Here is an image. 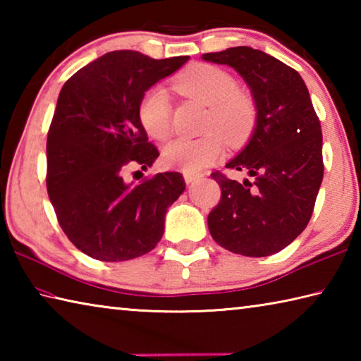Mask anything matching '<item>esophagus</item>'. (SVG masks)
Listing matches in <instances>:
<instances>
[{"label": "esophagus", "mask_w": 361, "mask_h": 361, "mask_svg": "<svg viewBox=\"0 0 361 361\" xmlns=\"http://www.w3.org/2000/svg\"><path fill=\"white\" fill-rule=\"evenodd\" d=\"M200 178H202V175H200V173L185 172V181L188 183V185H191V183H194V181H199Z\"/></svg>", "instance_id": "34e87169"}]
</instances>
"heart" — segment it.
Returning a JSON list of instances; mask_svg holds the SVG:
<instances>
[{
  "instance_id": "b5f03b06",
  "label": "heart",
  "mask_w": 361,
  "mask_h": 361,
  "mask_svg": "<svg viewBox=\"0 0 361 361\" xmlns=\"http://www.w3.org/2000/svg\"><path fill=\"white\" fill-rule=\"evenodd\" d=\"M175 87L209 106L205 130L210 133L170 142L162 152L167 167L197 173L223 156L224 140L235 146L252 135L258 118L256 103L247 92L237 90L235 79L228 71L195 63L176 76ZM138 118L151 137L166 140L172 133V106L167 90L161 85L146 90L138 105Z\"/></svg>"
}]
</instances>
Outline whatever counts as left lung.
<instances>
[{
    "label": "left lung",
    "mask_w": 361,
    "mask_h": 361,
    "mask_svg": "<svg viewBox=\"0 0 361 361\" xmlns=\"http://www.w3.org/2000/svg\"><path fill=\"white\" fill-rule=\"evenodd\" d=\"M202 59L239 73L258 109L245 148L226 164L253 181L212 173L221 200L209 213V231L232 253H279L305 229L323 180L322 129L309 90L296 70L258 49L229 47Z\"/></svg>",
    "instance_id": "8db88e82"
}]
</instances>
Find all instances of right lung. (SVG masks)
<instances>
[{"instance_id":"add662e5","label":"right lung","mask_w":361,"mask_h":361,"mask_svg":"<svg viewBox=\"0 0 361 361\" xmlns=\"http://www.w3.org/2000/svg\"><path fill=\"white\" fill-rule=\"evenodd\" d=\"M188 60L113 51L60 90L47 133V192L60 228L90 258L133 259L162 239L167 209L186 188L183 175L164 172L138 185L124 175L159 157L140 122V100Z\"/></svg>"}]
</instances>
